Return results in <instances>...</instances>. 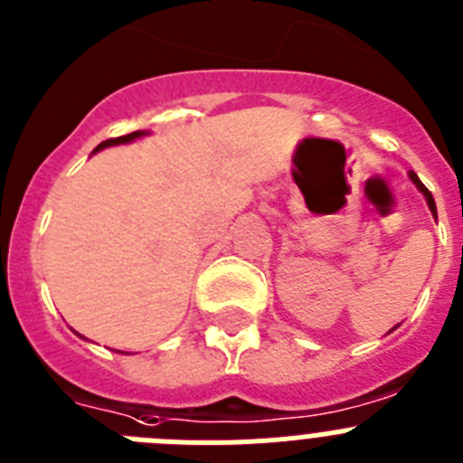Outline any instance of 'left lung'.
Here are the masks:
<instances>
[{"mask_svg": "<svg viewBox=\"0 0 463 463\" xmlns=\"http://www.w3.org/2000/svg\"><path fill=\"white\" fill-rule=\"evenodd\" d=\"M409 179L413 181V185H415V188L420 190V193L425 194V199H427V206H430L431 215H434V218H436V202H434V197H431V193H430V190L425 188V184H422V181L418 179V174H415V172H409ZM397 326H400V324H397ZM397 326H395V328H397ZM395 328H392V330H395ZM392 330H390V333H392Z\"/></svg>", "mask_w": 463, "mask_h": 463, "instance_id": "left-lung-1", "label": "left lung"}]
</instances>
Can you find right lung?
<instances>
[{
  "label": "right lung",
  "instance_id": "obj_1",
  "mask_svg": "<svg viewBox=\"0 0 463 463\" xmlns=\"http://www.w3.org/2000/svg\"><path fill=\"white\" fill-rule=\"evenodd\" d=\"M144 135H148L146 130H135V133H130V135H121V137L105 139V142H100L99 146L93 148V154H99V151H103V148H108V146H117V144H128V142H135V139L144 137Z\"/></svg>",
  "mask_w": 463,
  "mask_h": 463
}]
</instances>
